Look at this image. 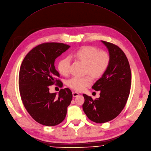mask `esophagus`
<instances>
[{
  "instance_id": "34e87169",
  "label": "esophagus",
  "mask_w": 151,
  "mask_h": 151,
  "mask_svg": "<svg viewBox=\"0 0 151 151\" xmlns=\"http://www.w3.org/2000/svg\"><path fill=\"white\" fill-rule=\"evenodd\" d=\"M79 93L77 92H73V95L74 97H77V96H78Z\"/></svg>"
}]
</instances>
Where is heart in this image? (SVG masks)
Segmentation results:
<instances>
[{"instance_id":"1","label":"heart","mask_w":151,"mask_h":151,"mask_svg":"<svg viewBox=\"0 0 151 151\" xmlns=\"http://www.w3.org/2000/svg\"><path fill=\"white\" fill-rule=\"evenodd\" d=\"M76 61H80L85 64V72L95 78L102 76L107 70L110 57L105 51L99 50L90 46H83L70 56ZM70 61L68 58L60 60L58 64V70L63 76H67L70 72ZM92 83V78L89 76L78 77H74L67 81V85L71 88L81 91Z\"/></svg>"}]
</instances>
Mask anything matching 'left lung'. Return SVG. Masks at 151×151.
<instances>
[{"label": "left lung", "instance_id": "1", "mask_svg": "<svg viewBox=\"0 0 151 151\" xmlns=\"http://www.w3.org/2000/svg\"><path fill=\"white\" fill-rule=\"evenodd\" d=\"M108 50L109 66L92 86L101 91L100 97L93 100L83 94V109L91 121L104 123L116 117L127 101L131 87L132 74L128 59L124 52L116 45L101 41Z\"/></svg>", "mask_w": 151, "mask_h": 151}]
</instances>
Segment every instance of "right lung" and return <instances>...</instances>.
I'll list each match as a JSON object with an SVG mask.
<instances>
[{
	"label": "right lung",
	"instance_id": "obj_1",
	"mask_svg": "<svg viewBox=\"0 0 151 151\" xmlns=\"http://www.w3.org/2000/svg\"><path fill=\"white\" fill-rule=\"evenodd\" d=\"M60 43H45L30 50L24 58L19 73V89L22 103L37 123L54 126L65 119L73 94L68 88L61 89L58 95L50 93L48 86H63L58 79L55 59L70 48Z\"/></svg>",
	"mask_w": 151,
	"mask_h": 151
}]
</instances>
